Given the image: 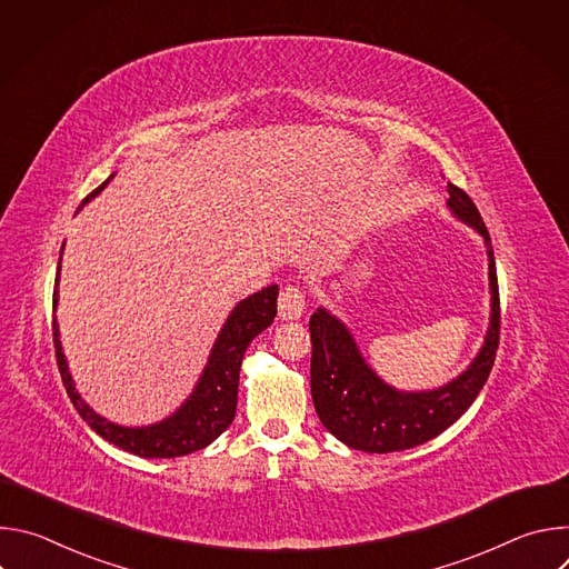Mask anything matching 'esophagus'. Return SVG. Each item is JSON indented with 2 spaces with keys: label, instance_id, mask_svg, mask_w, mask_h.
<instances>
[{
  "label": "esophagus",
  "instance_id": "esophagus-1",
  "mask_svg": "<svg viewBox=\"0 0 569 569\" xmlns=\"http://www.w3.org/2000/svg\"><path fill=\"white\" fill-rule=\"evenodd\" d=\"M306 308V295L299 286H286L279 295V317L299 319Z\"/></svg>",
  "mask_w": 569,
  "mask_h": 569
}]
</instances>
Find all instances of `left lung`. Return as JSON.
<instances>
[{
	"label": "left lung",
	"instance_id": "1",
	"mask_svg": "<svg viewBox=\"0 0 569 569\" xmlns=\"http://www.w3.org/2000/svg\"><path fill=\"white\" fill-rule=\"evenodd\" d=\"M448 196L452 216L483 238L489 254V331L466 371L437 389H396L367 365L351 331L336 315L317 308L310 317V393L315 412L323 428L353 450L382 455L435 439L470 408L493 369L500 342V292L491 236L468 193L448 182Z\"/></svg>",
	"mask_w": 569,
	"mask_h": 569
}]
</instances>
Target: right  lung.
<instances>
[{
  "label": "right lung",
  "mask_w": 569,
  "mask_h": 569,
  "mask_svg": "<svg viewBox=\"0 0 569 569\" xmlns=\"http://www.w3.org/2000/svg\"><path fill=\"white\" fill-rule=\"evenodd\" d=\"M112 178V176H110ZM108 178V182H110ZM103 182L97 191H92L83 204H88L92 198H97L106 184ZM64 250V242H62ZM62 250L58 259V272H56V288H53V310L58 306V281H60V261H62ZM277 297H279V286H268L248 299H242L233 306L229 312L227 321L222 323V329L211 347L207 367L196 382V389L191 396L180 405V408L161 419L159 423L152 426H141V428H128L112 423L97 415L90 405L80 398L76 391V385L71 380L67 358L62 353L60 345V331H58V321L53 317V347H56V362L58 371L62 376L64 389L73 402L76 412L83 417V421L106 441L114 443L117 448L146 457V459H171V457H182L191 455L196 450L207 448L211 441H216L233 421L236 415V402H238V376H240V365L242 356H246L250 342L263 333L270 323L274 321L277 315Z\"/></svg>",
  "instance_id": "obj_1"
}]
</instances>
